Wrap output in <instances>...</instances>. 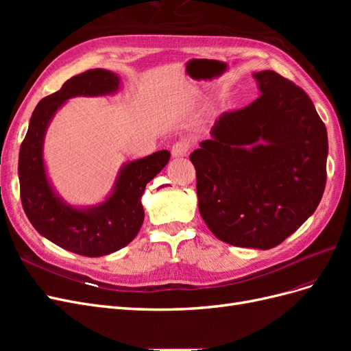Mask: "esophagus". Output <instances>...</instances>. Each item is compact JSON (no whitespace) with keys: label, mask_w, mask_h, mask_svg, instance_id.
Segmentation results:
<instances>
[{"label":"esophagus","mask_w":351,"mask_h":351,"mask_svg":"<svg viewBox=\"0 0 351 351\" xmlns=\"http://www.w3.org/2000/svg\"><path fill=\"white\" fill-rule=\"evenodd\" d=\"M189 152V142L187 141H177L171 147V155L174 158L186 156Z\"/></svg>","instance_id":"esophagus-1"}]
</instances>
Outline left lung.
Segmentation results:
<instances>
[{
    "instance_id": "1",
    "label": "left lung",
    "mask_w": 351,
    "mask_h": 351,
    "mask_svg": "<svg viewBox=\"0 0 351 351\" xmlns=\"http://www.w3.org/2000/svg\"><path fill=\"white\" fill-rule=\"evenodd\" d=\"M253 77L261 97L222 114L190 161L199 212L214 236L267 250L291 236L319 205L328 136L302 88L272 70Z\"/></svg>"
}]
</instances>
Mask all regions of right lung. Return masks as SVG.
I'll list each match as a JSON object with an SVG mask.
<instances>
[{
  "label": "right lung",
  "instance_id": "1",
  "mask_svg": "<svg viewBox=\"0 0 351 351\" xmlns=\"http://www.w3.org/2000/svg\"><path fill=\"white\" fill-rule=\"evenodd\" d=\"M119 88L120 76L104 69L73 76L60 90L40 99L20 146V199L30 224L40 236L82 256H105L137 236L145 218L141 202L145 187L171 156L168 151H158L124 164L111 195L95 206L74 208L52 189L44 164V139L52 117L70 98L110 95Z\"/></svg>",
  "mask_w": 351,
  "mask_h": 351
}]
</instances>
